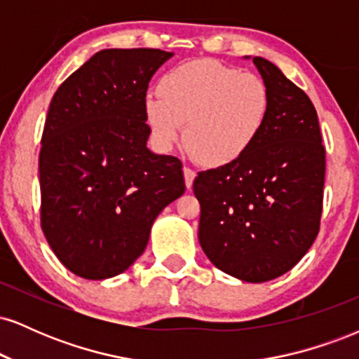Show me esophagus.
<instances>
[{
	"instance_id": "esophagus-1",
	"label": "esophagus",
	"mask_w": 359,
	"mask_h": 359,
	"mask_svg": "<svg viewBox=\"0 0 359 359\" xmlns=\"http://www.w3.org/2000/svg\"><path fill=\"white\" fill-rule=\"evenodd\" d=\"M194 179H196V172H194L192 168L184 167V180H185V187H187V189H192Z\"/></svg>"
}]
</instances>
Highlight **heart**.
Returning a JSON list of instances; mask_svg holds the SVG:
<instances>
[{"label":"heart","instance_id":"b5f03b06","mask_svg":"<svg viewBox=\"0 0 359 359\" xmlns=\"http://www.w3.org/2000/svg\"><path fill=\"white\" fill-rule=\"evenodd\" d=\"M143 113L151 138L168 150L184 128V145L205 167H226L253 148L270 114L262 77L216 60H192L163 74L158 97L147 96Z\"/></svg>","mask_w":359,"mask_h":359}]
</instances>
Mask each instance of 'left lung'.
Listing matches in <instances>:
<instances>
[{
  "label": "left lung",
  "instance_id": "8db88e82",
  "mask_svg": "<svg viewBox=\"0 0 359 359\" xmlns=\"http://www.w3.org/2000/svg\"><path fill=\"white\" fill-rule=\"evenodd\" d=\"M253 64L270 90L265 130L241 160L199 172L194 194L205 257L259 283L294 269L319 233L325 150L307 94L266 59Z\"/></svg>",
  "mask_w": 359,
  "mask_h": 359
}]
</instances>
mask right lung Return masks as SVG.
I'll return each mask as SVG.
<instances>
[{
	"label": "right lung",
	"instance_id": "1",
	"mask_svg": "<svg viewBox=\"0 0 359 359\" xmlns=\"http://www.w3.org/2000/svg\"><path fill=\"white\" fill-rule=\"evenodd\" d=\"M172 55L106 48L62 82L48 106L40 221L55 257L82 278L130 269L156 216L185 192L182 162L147 148L143 113L148 82Z\"/></svg>",
	"mask_w": 359,
	"mask_h": 359
}]
</instances>
